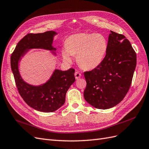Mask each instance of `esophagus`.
Here are the masks:
<instances>
[{"mask_svg": "<svg viewBox=\"0 0 149 149\" xmlns=\"http://www.w3.org/2000/svg\"><path fill=\"white\" fill-rule=\"evenodd\" d=\"M74 76H75V78L76 79H78L81 78V74L79 73L78 71H76L74 73Z\"/></svg>", "mask_w": 149, "mask_h": 149, "instance_id": "34e87169", "label": "esophagus"}]
</instances>
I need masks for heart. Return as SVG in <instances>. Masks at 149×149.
<instances>
[{
  "label": "heart",
  "mask_w": 149,
  "mask_h": 149,
  "mask_svg": "<svg viewBox=\"0 0 149 149\" xmlns=\"http://www.w3.org/2000/svg\"><path fill=\"white\" fill-rule=\"evenodd\" d=\"M107 49V42L101 34L78 33L71 36L61 52L66 63H71L76 55L78 65L84 70H91L100 65Z\"/></svg>",
  "instance_id": "1"
}]
</instances>
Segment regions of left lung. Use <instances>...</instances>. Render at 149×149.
I'll return each instance as SVG.
<instances>
[{"label": "left lung", "mask_w": 149, "mask_h": 149, "mask_svg": "<svg viewBox=\"0 0 149 149\" xmlns=\"http://www.w3.org/2000/svg\"><path fill=\"white\" fill-rule=\"evenodd\" d=\"M106 55L101 63L84 76L86 88L84 97L89 104L107 109L123 101L130 85L137 55L124 35L111 31Z\"/></svg>", "instance_id": "obj_1"}]
</instances>
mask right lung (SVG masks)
<instances>
[{
  "label": "right lung",
  "mask_w": 149,
  "mask_h": 149,
  "mask_svg": "<svg viewBox=\"0 0 149 149\" xmlns=\"http://www.w3.org/2000/svg\"><path fill=\"white\" fill-rule=\"evenodd\" d=\"M55 35L56 33L54 31L29 33L17 43L10 57L11 68L20 95L29 106L44 112H54L64 104L66 92L75 81L74 70H55L46 83L35 86L22 79L19 71V61L21 56L30 49L56 50L52 46L53 37Z\"/></svg>",
  "instance_id": "obj_1"
}]
</instances>
